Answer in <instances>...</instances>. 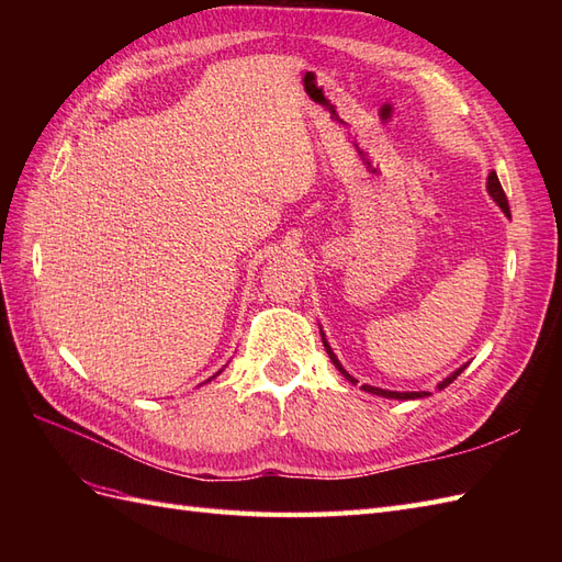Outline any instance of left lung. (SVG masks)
<instances>
[{
    "instance_id": "1",
    "label": "left lung",
    "mask_w": 562,
    "mask_h": 562,
    "mask_svg": "<svg viewBox=\"0 0 562 562\" xmlns=\"http://www.w3.org/2000/svg\"><path fill=\"white\" fill-rule=\"evenodd\" d=\"M487 194L495 199V203L497 206L504 211V215L506 217H512V211H508V201H506V194H504V190H502V184H499V178H497V173L492 171L490 176H487ZM321 328V326H318ZM321 339H323V347H326V351H328V359L333 361V366L342 372V378L345 380H349L351 384H359V380L356 378H351L349 372L342 368V363L337 361V356H335V351H333V347L328 345V339H326V333L321 330ZM469 363H464L462 368H457L452 375H448L443 382H438V389H446L448 384H452L457 378H459V372H462L464 368H467ZM363 391H368V394H375V396H382V398H394V401H417V398H427L429 396V391H389V389H380V386H370V384H363L361 386Z\"/></svg>"
}]
</instances>
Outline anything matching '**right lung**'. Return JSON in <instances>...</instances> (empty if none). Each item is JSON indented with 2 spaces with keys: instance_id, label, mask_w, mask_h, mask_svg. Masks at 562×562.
Segmentation results:
<instances>
[{
  "instance_id": "add662e5",
  "label": "right lung",
  "mask_w": 562,
  "mask_h": 562,
  "mask_svg": "<svg viewBox=\"0 0 562 562\" xmlns=\"http://www.w3.org/2000/svg\"><path fill=\"white\" fill-rule=\"evenodd\" d=\"M220 372H223V370H217V372H215V375H213V378H211V380H215V378H217V375H220ZM211 380H206V382H211ZM206 382H203V384H206Z\"/></svg>"
}]
</instances>
